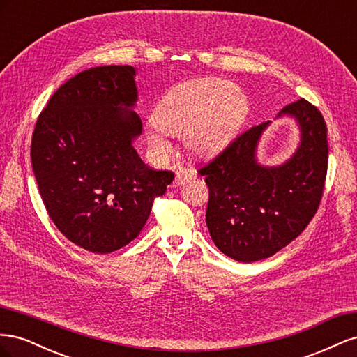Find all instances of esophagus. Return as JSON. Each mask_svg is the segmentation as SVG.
Wrapping results in <instances>:
<instances>
[{"instance_id":"esophagus-1","label":"esophagus","mask_w":357,"mask_h":357,"mask_svg":"<svg viewBox=\"0 0 357 357\" xmlns=\"http://www.w3.org/2000/svg\"><path fill=\"white\" fill-rule=\"evenodd\" d=\"M192 176H193V172L189 171L188 168H183V167L178 168L177 172H176V177H174V186H180L183 181L190 178Z\"/></svg>"}]
</instances>
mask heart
<instances>
[{
	"instance_id": "b5f03b06",
	"label": "heart",
	"mask_w": 357,
	"mask_h": 357,
	"mask_svg": "<svg viewBox=\"0 0 357 357\" xmlns=\"http://www.w3.org/2000/svg\"><path fill=\"white\" fill-rule=\"evenodd\" d=\"M247 101L228 80L205 79L169 89L158 102L155 123L146 126L149 147L165 156L171 144L164 132L185 135L192 153L213 156L228 144L247 116Z\"/></svg>"
}]
</instances>
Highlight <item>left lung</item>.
<instances>
[{"instance_id":"8db88e82","label":"left lung","mask_w":357,"mask_h":357,"mask_svg":"<svg viewBox=\"0 0 357 357\" xmlns=\"http://www.w3.org/2000/svg\"><path fill=\"white\" fill-rule=\"evenodd\" d=\"M294 117L301 131L296 152L284 164L261 165L259 139L268 125L247 129L199 169L210 198L205 222L215 247L250 264L282 250L314 218L328 171V128L314 105L301 98L277 117Z\"/></svg>"}]
</instances>
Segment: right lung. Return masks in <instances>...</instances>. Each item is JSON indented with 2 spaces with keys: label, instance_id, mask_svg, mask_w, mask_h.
<instances>
[{
  "label": "right lung",
  "instance_id": "add662e5",
  "mask_svg": "<svg viewBox=\"0 0 357 357\" xmlns=\"http://www.w3.org/2000/svg\"><path fill=\"white\" fill-rule=\"evenodd\" d=\"M137 100L134 67L84 70L52 95L32 134V169L49 218L92 253L137 238L174 178L147 167L132 146L143 131Z\"/></svg>",
  "mask_w": 357,
  "mask_h": 357
}]
</instances>
